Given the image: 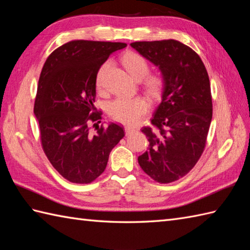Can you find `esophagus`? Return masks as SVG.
I'll list each match as a JSON object with an SVG mask.
<instances>
[{
	"label": "esophagus",
	"mask_w": 250,
	"mask_h": 250,
	"mask_svg": "<svg viewBox=\"0 0 250 250\" xmlns=\"http://www.w3.org/2000/svg\"><path fill=\"white\" fill-rule=\"evenodd\" d=\"M125 134H126V135L132 134V133H133V132L135 131V129H134V128H131V126H125Z\"/></svg>",
	"instance_id": "obj_1"
}]
</instances>
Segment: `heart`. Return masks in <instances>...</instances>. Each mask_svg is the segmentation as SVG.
Here are the masks:
<instances>
[{
	"label": "heart",
	"instance_id": "obj_1",
	"mask_svg": "<svg viewBox=\"0 0 250 250\" xmlns=\"http://www.w3.org/2000/svg\"><path fill=\"white\" fill-rule=\"evenodd\" d=\"M122 63L125 67L135 79H142L149 73V63L144 57L137 52H128L122 58ZM109 65L108 62L103 63L99 68L97 74L98 88L103 87V78L105 72ZM146 78V77H145ZM164 84L163 77L158 74L148 75L144 79V86L151 94H157L162 90ZM149 109V103L144 98H125L119 97L111 101L108 104L107 111L111 119L118 121L126 125H135L140 121L143 115H145Z\"/></svg>",
	"mask_w": 250,
	"mask_h": 250
}]
</instances>
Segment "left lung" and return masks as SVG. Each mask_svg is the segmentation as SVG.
Listing matches in <instances>:
<instances>
[{
    "instance_id": "left-lung-1",
    "label": "left lung",
    "mask_w": 250,
    "mask_h": 250,
    "mask_svg": "<svg viewBox=\"0 0 250 250\" xmlns=\"http://www.w3.org/2000/svg\"><path fill=\"white\" fill-rule=\"evenodd\" d=\"M131 46L159 66L164 81L151 126L142 129L149 149L137 160L157 183H173L188 174L204 151L213 117L208 74L199 55L178 41L134 42Z\"/></svg>"
}]
</instances>
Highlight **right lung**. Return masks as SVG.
<instances>
[{
    "instance_id": "1",
    "label": "right lung",
    "mask_w": 250,
    "mask_h": 250,
    "mask_svg": "<svg viewBox=\"0 0 250 250\" xmlns=\"http://www.w3.org/2000/svg\"><path fill=\"white\" fill-rule=\"evenodd\" d=\"M125 43L75 40L47 58L37 87L34 114L41 144L58 173L74 184H90L105 171L111 149L125 136L124 126L98 125L95 79L101 65Z\"/></svg>"
}]
</instances>
